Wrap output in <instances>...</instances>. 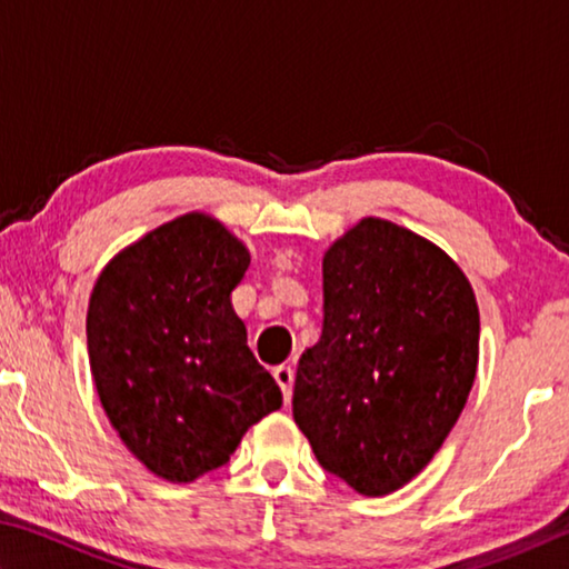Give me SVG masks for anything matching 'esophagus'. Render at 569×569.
Segmentation results:
<instances>
[{"mask_svg":"<svg viewBox=\"0 0 569 569\" xmlns=\"http://www.w3.org/2000/svg\"><path fill=\"white\" fill-rule=\"evenodd\" d=\"M273 377L278 381V387H281V391H283V399L291 401V393H293V369L291 366H286V363L276 366Z\"/></svg>","mask_w":569,"mask_h":569,"instance_id":"34e87169","label":"esophagus"}]
</instances>
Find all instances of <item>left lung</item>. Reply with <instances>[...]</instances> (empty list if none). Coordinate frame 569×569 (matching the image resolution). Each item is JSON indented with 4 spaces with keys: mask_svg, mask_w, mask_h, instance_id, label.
<instances>
[{
    "mask_svg": "<svg viewBox=\"0 0 569 569\" xmlns=\"http://www.w3.org/2000/svg\"><path fill=\"white\" fill-rule=\"evenodd\" d=\"M477 359L479 308L459 266L363 218L323 256V329L298 361L293 419L326 471L389 495L445 445Z\"/></svg>",
    "mask_w": 569,
    "mask_h": 569,
    "instance_id": "left-lung-1",
    "label": "left lung"
}]
</instances>
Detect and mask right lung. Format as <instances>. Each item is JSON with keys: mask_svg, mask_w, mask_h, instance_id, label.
<instances>
[{"mask_svg": "<svg viewBox=\"0 0 569 569\" xmlns=\"http://www.w3.org/2000/svg\"><path fill=\"white\" fill-rule=\"evenodd\" d=\"M250 256L218 220L188 213L112 258L92 288L88 351L102 409L152 475L223 467L283 397L230 303Z\"/></svg>", "mask_w": 569, "mask_h": 569, "instance_id": "right-lung-1", "label": "right lung"}]
</instances>
